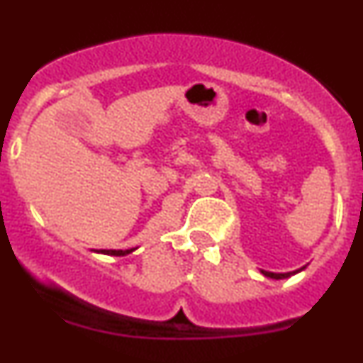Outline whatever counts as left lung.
<instances>
[{
    "label": "left lung",
    "mask_w": 363,
    "mask_h": 363,
    "mask_svg": "<svg viewBox=\"0 0 363 363\" xmlns=\"http://www.w3.org/2000/svg\"><path fill=\"white\" fill-rule=\"evenodd\" d=\"M306 268V266H303V268L301 269H304ZM301 269H296V272H289V273H273V272H264V269H262V274H264V277H269V278H274V280H281V278H289V277H292V274H296V273H299Z\"/></svg>",
    "instance_id": "obj_1"
}]
</instances>
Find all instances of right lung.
<instances>
[{"mask_svg": "<svg viewBox=\"0 0 363 363\" xmlns=\"http://www.w3.org/2000/svg\"><path fill=\"white\" fill-rule=\"evenodd\" d=\"M102 252V254H108V255H125V254H130V250H99Z\"/></svg>", "mask_w": 363, "mask_h": 363, "instance_id": "1", "label": "right lung"}]
</instances>
